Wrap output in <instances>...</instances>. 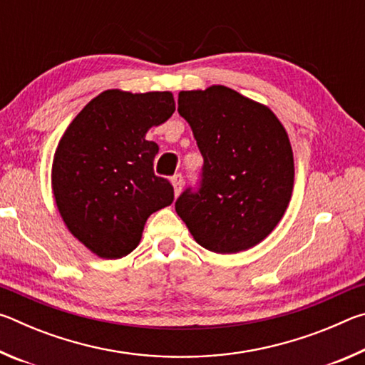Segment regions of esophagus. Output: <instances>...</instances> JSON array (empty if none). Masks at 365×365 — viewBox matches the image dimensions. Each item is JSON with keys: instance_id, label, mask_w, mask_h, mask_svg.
Returning a JSON list of instances; mask_svg holds the SVG:
<instances>
[{"instance_id": "1", "label": "esophagus", "mask_w": 365, "mask_h": 365, "mask_svg": "<svg viewBox=\"0 0 365 365\" xmlns=\"http://www.w3.org/2000/svg\"><path fill=\"white\" fill-rule=\"evenodd\" d=\"M172 187H174V193H175V196H178L182 193V187H183V178H182V175L180 174H177V175H174L172 177Z\"/></svg>"}]
</instances>
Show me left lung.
Returning a JSON list of instances; mask_svg holds the SVG:
<instances>
[{
	"label": "left lung",
	"mask_w": 365,
	"mask_h": 365,
	"mask_svg": "<svg viewBox=\"0 0 365 365\" xmlns=\"http://www.w3.org/2000/svg\"><path fill=\"white\" fill-rule=\"evenodd\" d=\"M205 159L201 188L185 190L175 211L197 245L233 255L261 243L285 214L294 163L277 115L224 85L178 93Z\"/></svg>",
	"instance_id": "left-lung-1"
}]
</instances>
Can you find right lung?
<instances>
[{
    "instance_id": "1",
    "label": "right lung",
    "mask_w": 365,
    "mask_h": 365,
    "mask_svg": "<svg viewBox=\"0 0 365 365\" xmlns=\"http://www.w3.org/2000/svg\"><path fill=\"white\" fill-rule=\"evenodd\" d=\"M170 91L106 90L76 115L53 158L51 188L73 237L104 259L137 248L148 217L174 201V188L154 174L159 151L151 127L174 114Z\"/></svg>"
}]
</instances>
